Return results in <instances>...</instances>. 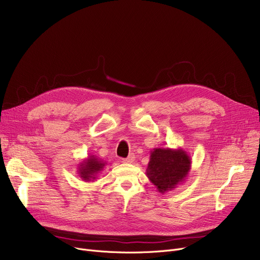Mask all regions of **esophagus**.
I'll return each mask as SVG.
<instances>
[{"mask_svg":"<svg viewBox=\"0 0 260 260\" xmlns=\"http://www.w3.org/2000/svg\"><path fill=\"white\" fill-rule=\"evenodd\" d=\"M135 155L134 154H131L127 158H125L124 160H123V162H125V163H133L134 161H135Z\"/></svg>","mask_w":260,"mask_h":260,"instance_id":"1","label":"esophagus"}]
</instances>
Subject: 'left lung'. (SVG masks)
Returning <instances> with one entry per match:
<instances>
[{
  "label": "left lung",
  "instance_id": "left-lung-1",
  "mask_svg": "<svg viewBox=\"0 0 260 260\" xmlns=\"http://www.w3.org/2000/svg\"><path fill=\"white\" fill-rule=\"evenodd\" d=\"M190 157L184 149L157 147L151 151L146 176L163 194L183 183L190 170Z\"/></svg>",
  "mask_w": 260,
  "mask_h": 260
}]
</instances>
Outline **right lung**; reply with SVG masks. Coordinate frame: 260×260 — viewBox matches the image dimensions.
I'll use <instances>...</instances> for the list:
<instances>
[{
  "label": "right lung",
  "instance_id": "right-lung-1",
  "mask_svg": "<svg viewBox=\"0 0 260 260\" xmlns=\"http://www.w3.org/2000/svg\"><path fill=\"white\" fill-rule=\"evenodd\" d=\"M106 162L91 155L80 163L78 167V174L82 180L86 182L93 181L97 177V174L103 171Z\"/></svg>",
  "mask_w": 260,
  "mask_h": 260
}]
</instances>
